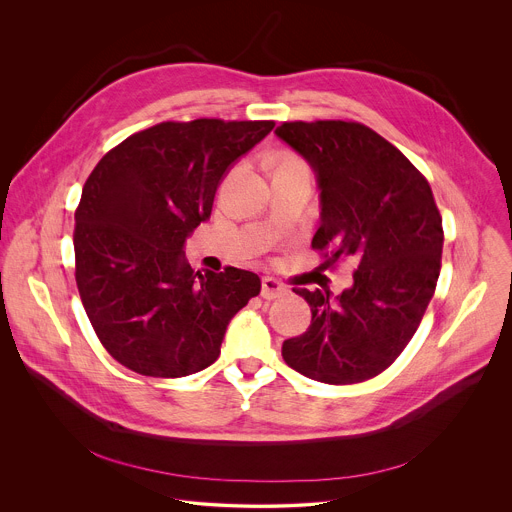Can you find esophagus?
Returning <instances> with one entry per match:
<instances>
[{
  "label": "esophagus",
  "instance_id": "esophagus-1",
  "mask_svg": "<svg viewBox=\"0 0 512 512\" xmlns=\"http://www.w3.org/2000/svg\"><path fill=\"white\" fill-rule=\"evenodd\" d=\"M287 291H289L287 285L275 277H263V281H261V298H265V300L281 298L287 294Z\"/></svg>",
  "mask_w": 512,
  "mask_h": 512
}]
</instances>
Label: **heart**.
Segmentation results:
<instances>
[{
    "instance_id": "b5f03b06",
    "label": "heart",
    "mask_w": 512,
    "mask_h": 512,
    "mask_svg": "<svg viewBox=\"0 0 512 512\" xmlns=\"http://www.w3.org/2000/svg\"><path fill=\"white\" fill-rule=\"evenodd\" d=\"M285 160H296V158H283V160H281V162H285Z\"/></svg>"
}]
</instances>
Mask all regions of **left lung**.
Returning a JSON list of instances; mask_svg holds the SVG:
<instances>
[{"label": "left lung", "instance_id": "8db88e82", "mask_svg": "<svg viewBox=\"0 0 512 512\" xmlns=\"http://www.w3.org/2000/svg\"><path fill=\"white\" fill-rule=\"evenodd\" d=\"M314 168L320 229L312 249L332 267L358 265L352 285L296 287L312 308L308 330L283 342L291 369L328 385L381 375L405 350L433 298L444 229L425 176L385 137L356 121H285L275 129Z\"/></svg>", "mask_w": 512, "mask_h": 512}]
</instances>
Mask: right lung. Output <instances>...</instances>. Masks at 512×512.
<instances>
[{"label": "right lung", "mask_w": 512, "mask_h": 512, "mask_svg": "<svg viewBox=\"0 0 512 512\" xmlns=\"http://www.w3.org/2000/svg\"><path fill=\"white\" fill-rule=\"evenodd\" d=\"M273 121H164L109 150L75 212V277L95 334L133 373L178 379L218 358L231 318L261 291L253 271H194L186 237L223 176Z\"/></svg>", "instance_id": "right-lung-1"}]
</instances>
